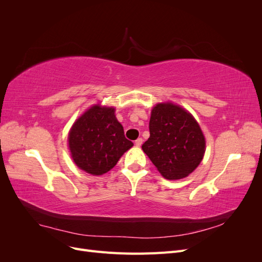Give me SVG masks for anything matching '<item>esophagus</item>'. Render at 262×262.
<instances>
[{"label":"esophagus","instance_id":"1","mask_svg":"<svg viewBox=\"0 0 262 262\" xmlns=\"http://www.w3.org/2000/svg\"><path fill=\"white\" fill-rule=\"evenodd\" d=\"M142 143H143V140H142L141 138H139L138 140H136V142H134V144H136V146L140 147L142 145Z\"/></svg>","mask_w":262,"mask_h":262}]
</instances>
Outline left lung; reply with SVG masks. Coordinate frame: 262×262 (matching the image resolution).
Listing matches in <instances>:
<instances>
[{
    "mask_svg": "<svg viewBox=\"0 0 262 262\" xmlns=\"http://www.w3.org/2000/svg\"><path fill=\"white\" fill-rule=\"evenodd\" d=\"M143 152L168 180L187 177L201 163L205 139L193 116L172 102L157 104L150 113L149 138Z\"/></svg>",
    "mask_w": 262,
    "mask_h": 262,
    "instance_id": "1",
    "label": "left lung"
}]
</instances>
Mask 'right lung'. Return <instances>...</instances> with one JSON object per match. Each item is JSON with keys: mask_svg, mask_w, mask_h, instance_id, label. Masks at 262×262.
Returning <instances> with one entry per match:
<instances>
[{"mask_svg": "<svg viewBox=\"0 0 262 262\" xmlns=\"http://www.w3.org/2000/svg\"><path fill=\"white\" fill-rule=\"evenodd\" d=\"M132 146L117 120L114 107L95 105L87 109L69 133V148L74 163L94 176L114 168Z\"/></svg>", "mask_w": 262, "mask_h": 262, "instance_id": "add662e5", "label": "right lung"}]
</instances>
